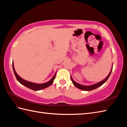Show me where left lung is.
I'll return each mask as SVG.
<instances>
[{
    "label": "left lung",
    "instance_id": "8db88e82",
    "mask_svg": "<svg viewBox=\"0 0 127 127\" xmlns=\"http://www.w3.org/2000/svg\"><path fill=\"white\" fill-rule=\"evenodd\" d=\"M112 70V69L111 70V71H110L109 74L107 75V76L106 78H105V79L104 80L101 81V82H99L98 83H96V84H94V85H91V86H84V85H82L79 84V83H77L76 82L74 81L73 80V79H72V78L71 77V80L72 81V83H73L74 85L76 87L79 88V89H80V90H81L86 91H92V90H95V89L98 88L99 87H100V86H101V85H103L104 83L108 79V78L109 77L110 74H111V73Z\"/></svg>",
    "mask_w": 127,
    "mask_h": 127
}]
</instances>
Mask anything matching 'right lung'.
<instances>
[{"instance_id": "1", "label": "right lung", "mask_w": 127, "mask_h": 127, "mask_svg": "<svg viewBox=\"0 0 127 127\" xmlns=\"http://www.w3.org/2000/svg\"><path fill=\"white\" fill-rule=\"evenodd\" d=\"M12 68H13V72H14V74L15 75V76L16 77V79H17V80H18V81L20 83H21L22 85H23V86H25L26 87L30 88L31 90H33L34 91H39L49 87L50 86H51L52 84V83L53 82V81L55 79L56 75V73L55 75L53 76V77L48 82L44 83H41V84H37V83H32L31 82L23 80L21 77L19 76L15 71L14 66H13V63H12Z\"/></svg>"}]
</instances>
